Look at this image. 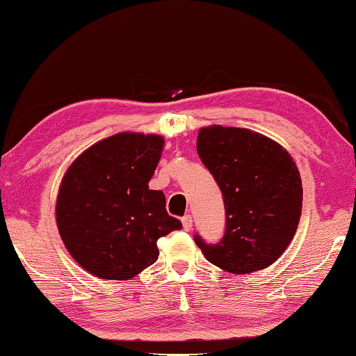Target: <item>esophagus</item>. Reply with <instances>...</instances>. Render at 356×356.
Masks as SVG:
<instances>
[{"label": "esophagus", "instance_id": "obj_1", "mask_svg": "<svg viewBox=\"0 0 356 356\" xmlns=\"http://www.w3.org/2000/svg\"><path fill=\"white\" fill-rule=\"evenodd\" d=\"M182 224H184V229H185L186 232H190L191 227H193V219H191V216H190V215H185V216L182 218Z\"/></svg>", "mask_w": 356, "mask_h": 356}]
</instances>
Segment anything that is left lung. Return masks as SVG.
<instances>
[{"label": "left lung", "mask_w": 356, "mask_h": 356, "mask_svg": "<svg viewBox=\"0 0 356 356\" xmlns=\"http://www.w3.org/2000/svg\"><path fill=\"white\" fill-rule=\"evenodd\" d=\"M197 154L222 191L227 219L218 244L195 236L204 257L230 274L270 266L299 225L303 191L296 161L266 135L216 124L199 129Z\"/></svg>", "instance_id": "1"}]
</instances>
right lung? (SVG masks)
Returning a JSON list of instances; mask_svg holds the SVG:
<instances>
[{
	"label": "right lung",
	"instance_id": "obj_1",
	"mask_svg": "<svg viewBox=\"0 0 356 356\" xmlns=\"http://www.w3.org/2000/svg\"><path fill=\"white\" fill-rule=\"evenodd\" d=\"M165 140L120 132L83 151L63 174L56 222L71 257L104 280H129L157 261V240L182 229L149 190Z\"/></svg>",
	"mask_w": 356,
	"mask_h": 356
}]
</instances>
